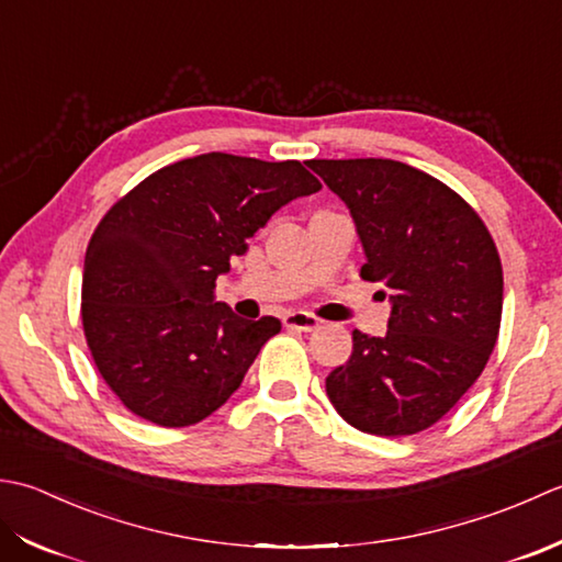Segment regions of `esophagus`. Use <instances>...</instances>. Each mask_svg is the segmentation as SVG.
<instances>
[{"mask_svg":"<svg viewBox=\"0 0 562 562\" xmlns=\"http://www.w3.org/2000/svg\"><path fill=\"white\" fill-rule=\"evenodd\" d=\"M283 325L289 329H297V331H315L319 325H323V319H317L311 313L295 311V313L283 315Z\"/></svg>","mask_w":562,"mask_h":562,"instance_id":"34e87169","label":"esophagus"}]
</instances>
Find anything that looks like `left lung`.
<instances>
[{
  "label": "left lung",
  "mask_w": 562,
  "mask_h": 562,
  "mask_svg": "<svg viewBox=\"0 0 562 562\" xmlns=\"http://www.w3.org/2000/svg\"><path fill=\"white\" fill-rule=\"evenodd\" d=\"M349 205L366 251L361 279L383 283V337L353 329L329 403L359 431L409 437L449 412L483 373L502 323V261L483 217L443 181L395 159H311Z\"/></svg>",
  "instance_id": "1"
}]
</instances>
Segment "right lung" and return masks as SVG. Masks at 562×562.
I'll use <instances>...</instances> for the list:
<instances>
[{"instance_id":"obj_1","label":"right lung","mask_w":562,"mask_h":562,"mask_svg":"<svg viewBox=\"0 0 562 562\" xmlns=\"http://www.w3.org/2000/svg\"><path fill=\"white\" fill-rule=\"evenodd\" d=\"M319 189L297 159L209 153L157 169L111 205L87 247L82 327L133 415L189 427L237 391L281 323L215 303V279L281 205Z\"/></svg>"}]
</instances>
